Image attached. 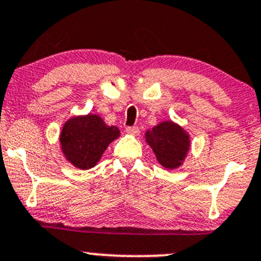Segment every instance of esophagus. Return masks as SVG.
I'll return each mask as SVG.
<instances>
[{
	"instance_id": "esophagus-1",
	"label": "esophagus",
	"mask_w": 261,
	"mask_h": 261,
	"mask_svg": "<svg viewBox=\"0 0 261 261\" xmlns=\"http://www.w3.org/2000/svg\"><path fill=\"white\" fill-rule=\"evenodd\" d=\"M126 133L130 134V135L137 136L140 134L139 126H127V127H126Z\"/></svg>"
}]
</instances>
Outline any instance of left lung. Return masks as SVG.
<instances>
[{"label": "left lung", "instance_id": "1", "mask_svg": "<svg viewBox=\"0 0 261 261\" xmlns=\"http://www.w3.org/2000/svg\"><path fill=\"white\" fill-rule=\"evenodd\" d=\"M146 141L163 167L181 166L190 150V137L185 130L172 121H165L146 133Z\"/></svg>", "mask_w": 261, "mask_h": 261}]
</instances>
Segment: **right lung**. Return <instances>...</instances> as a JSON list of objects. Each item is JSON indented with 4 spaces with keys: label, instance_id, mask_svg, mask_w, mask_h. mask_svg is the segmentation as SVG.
Wrapping results in <instances>:
<instances>
[{
    "label": "right lung",
    "instance_id": "right-lung-1",
    "mask_svg": "<svg viewBox=\"0 0 261 261\" xmlns=\"http://www.w3.org/2000/svg\"><path fill=\"white\" fill-rule=\"evenodd\" d=\"M119 134L116 126H108L98 115L71 117L61 133L63 153L71 165L80 170H89L96 165Z\"/></svg>",
    "mask_w": 261,
    "mask_h": 261
}]
</instances>
